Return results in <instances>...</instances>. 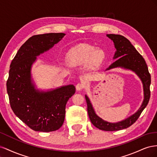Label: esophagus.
I'll list each match as a JSON object with an SVG mask.
<instances>
[{
  "label": "esophagus",
  "mask_w": 157,
  "mask_h": 157,
  "mask_svg": "<svg viewBox=\"0 0 157 157\" xmlns=\"http://www.w3.org/2000/svg\"><path fill=\"white\" fill-rule=\"evenodd\" d=\"M84 87H85V84L83 82H79L76 85V89H77V90H78V91H80V90L84 89Z\"/></svg>",
  "instance_id": "1"
}]
</instances>
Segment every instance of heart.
<instances>
[{
	"mask_svg": "<svg viewBox=\"0 0 157 157\" xmlns=\"http://www.w3.org/2000/svg\"><path fill=\"white\" fill-rule=\"evenodd\" d=\"M103 54L100 50L89 44H82L75 46L67 54V61L71 65L77 66L86 64L90 61L94 65L102 59Z\"/></svg>",
	"mask_w": 157,
	"mask_h": 157,
	"instance_id": "1",
	"label": "heart"
}]
</instances>
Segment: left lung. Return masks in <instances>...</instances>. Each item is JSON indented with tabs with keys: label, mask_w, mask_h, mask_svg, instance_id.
<instances>
[{
	"label": "left lung",
	"mask_w": 157,
	"mask_h": 157,
	"mask_svg": "<svg viewBox=\"0 0 157 157\" xmlns=\"http://www.w3.org/2000/svg\"><path fill=\"white\" fill-rule=\"evenodd\" d=\"M107 36L114 42L117 49L114 59L120 58L107 69L117 67H122L125 69L132 70L141 79L142 82L144 84V100L139 110L134 115L126 118V120L117 123L107 122L97 116L94 111L88 98L86 96H85L87 103L88 116L93 125L99 129L104 131H117L125 129L136 122V121L138 119L142 111L148 104L151 96V75L143 56L137 51L129 40L127 39L124 36L120 35L109 34L107 35Z\"/></svg>",
	"instance_id": "1"
}]
</instances>
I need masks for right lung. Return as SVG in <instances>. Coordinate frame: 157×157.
<instances>
[{"label": "right lung", "instance_id": "1", "mask_svg": "<svg viewBox=\"0 0 157 157\" xmlns=\"http://www.w3.org/2000/svg\"><path fill=\"white\" fill-rule=\"evenodd\" d=\"M64 35L52 33L31 36L19 49L10 64L6 88L11 108L35 131L48 132L60 128L65 119L66 104L75 93L73 85L39 92L31 83L30 70L35 56L49 50Z\"/></svg>", "mask_w": 157, "mask_h": 157}]
</instances>
